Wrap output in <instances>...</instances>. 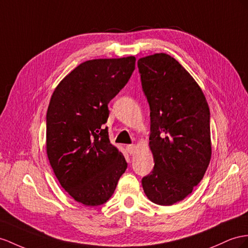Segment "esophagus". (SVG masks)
I'll use <instances>...</instances> for the list:
<instances>
[{"label": "esophagus", "instance_id": "esophagus-1", "mask_svg": "<svg viewBox=\"0 0 248 248\" xmlns=\"http://www.w3.org/2000/svg\"><path fill=\"white\" fill-rule=\"evenodd\" d=\"M126 150H128V153L133 154V153H134V152H135V150H136V145H134V144L126 145Z\"/></svg>", "mask_w": 248, "mask_h": 248}]
</instances>
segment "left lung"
<instances>
[{"instance_id":"8db88e82","label":"left lung","mask_w":248,"mask_h":248,"mask_svg":"<svg viewBox=\"0 0 248 248\" xmlns=\"http://www.w3.org/2000/svg\"><path fill=\"white\" fill-rule=\"evenodd\" d=\"M137 65L150 105L155 162L142 187L152 202L172 205L193 192L211 161L209 108L193 76L170 55L145 56Z\"/></svg>"}]
</instances>
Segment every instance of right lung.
<instances>
[{
    "label": "right lung",
    "instance_id": "add662e5",
    "mask_svg": "<svg viewBox=\"0 0 248 248\" xmlns=\"http://www.w3.org/2000/svg\"><path fill=\"white\" fill-rule=\"evenodd\" d=\"M135 56L81 62L55 88L47 110L46 150L62 188L79 203L98 206L111 198L128 167L111 144L108 104L135 70Z\"/></svg>",
    "mask_w": 248,
    "mask_h": 248
}]
</instances>
